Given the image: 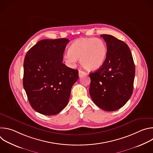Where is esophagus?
<instances>
[{
  "mask_svg": "<svg viewBox=\"0 0 153 153\" xmlns=\"http://www.w3.org/2000/svg\"><path fill=\"white\" fill-rule=\"evenodd\" d=\"M86 73L85 72H84L82 70L79 71V77H81L82 76H83L84 75H86Z\"/></svg>",
  "mask_w": 153,
  "mask_h": 153,
  "instance_id": "1",
  "label": "esophagus"
}]
</instances>
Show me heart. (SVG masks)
<instances>
[{"label":"heart","instance_id":"obj_1","mask_svg":"<svg viewBox=\"0 0 153 153\" xmlns=\"http://www.w3.org/2000/svg\"><path fill=\"white\" fill-rule=\"evenodd\" d=\"M105 43L96 38H82L75 40L71 45L69 51L65 56V60L74 64L80 60L82 67L87 70L95 71L104 63L107 56Z\"/></svg>","mask_w":153,"mask_h":153}]
</instances>
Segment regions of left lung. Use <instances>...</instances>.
I'll list each match as a JSON object with an SVG mask.
<instances>
[{"instance_id":"obj_1","label":"left lung","mask_w":153,"mask_h":153,"mask_svg":"<svg viewBox=\"0 0 153 153\" xmlns=\"http://www.w3.org/2000/svg\"><path fill=\"white\" fill-rule=\"evenodd\" d=\"M100 36L106 43L108 53L102 66L89 75L90 94L97 106L114 111L124 106L133 94L135 65L126 43L111 35Z\"/></svg>"}]
</instances>
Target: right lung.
Returning a JSON list of instances; mask_svg holds the SVG:
<instances>
[{"instance_id": "right-lung-1", "label": "right lung", "mask_w": 153, "mask_h": 153, "mask_svg": "<svg viewBox=\"0 0 153 153\" xmlns=\"http://www.w3.org/2000/svg\"><path fill=\"white\" fill-rule=\"evenodd\" d=\"M68 39H43L26 54L23 85L34 110L43 115L60 113L68 103L78 70L62 63Z\"/></svg>"}]
</instances>
